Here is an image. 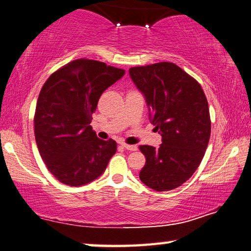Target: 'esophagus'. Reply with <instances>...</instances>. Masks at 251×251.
Returning a JSON list of instances; mask_svg holds the SVG:
<instances>
[{"mask_svg": "<svg viewBox=\"0 0 251 251\" xmlns=\"http://www.w3.org/2000/svg\"><path fill=\"white\" fill-rule=\"evenodd\" d=\"M124 149L128 150V151H137V146L136 145H129V144H126V143H122L121 144Z\"/></svg>", "mask_w": 251, "mask_h": 251, "instance_id": "obj_1", "label": "esophagus"}]
</instances>
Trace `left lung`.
I'll list each match as a JSON object with an SVG mask.
<instances>
[{
    "label": "left lung",
    "instance_id": "obj_1",
    "mask_svg": "<svg viewBox=\"0 0 251 251\" xmlns=\"http://www.w3.org/2000/svg\"><path fill=\"white\" fill-rule=\"evenodd\" d=\"M129 75L144 95L151 123L161 134L155 149L141 145L146 162L140 178L155 191H170L192 176L211 134L209 105L196 79L172 62L133 67Z\"/></svg>",
    "mask_w": 251,
    "mask_h": 251
}]
</instances>
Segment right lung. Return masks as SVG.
Here are the masks:
<instances>
[{
	"label": "right lung",
	"instance_id": "obj_1",
	"mask_svg": "<svg viewBox=\"0 0 251 251\" xmlns=\"http://www.w3.org/2000/svg\"><path fill=\"white\" fill-rule=\"evenodd\" d=\"M124 74L105 62L78 59L54 71L41 88L35 142L49 172L63 184L96 180L116 153V142L98 138L90 123L101 94Z\"/></svg>",
	"mask_w": 251,
	"mask_h": 251
}]
</instances>
